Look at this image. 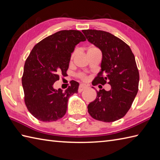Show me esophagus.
Masks as SVG:
<instances>
[{"instance_id":"34e87169","label":"esophagus","mask_w":160,"mask_h":160,"mask_svg":"<svg viewBox=\"0 0 160 160\" xmlns=\"http://www.w3.org/2000/svg\"><path fill=\"white\" fill-rule=\"evenodd\" d=\"M87 89V86L86 85V84H80V85L79 86V88H78V92L79 93H81L82 91H83L84 90H85Z\"/></svg>"}]
</instances>
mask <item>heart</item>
<instances>
[{"label":"heart","instance_id":"heart-1","mask_svg":"<svg viewBox=\"0 0 160 160\" xmlns=\"http://www.w3.org/2000/svg\"><path fill=\"white\" fill-rule=\"evenodd\" d=\"M94 49H97L95 48V47H91V48L89 49V50H94ZM89 50H88V51H89ZM74 54H75V53H73L72 54V56H71V58L73 57ZM78 76L80 78H81V79H82V80H87L88 79V78L85 76V75L83 74V73H78Z\"/></svg>","mask_w":160,"mask_h":160}]
</instances>
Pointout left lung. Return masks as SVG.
<instances>
[{
    "label": "left lung",
    "mask_w": 160,
    "mask_h": 160,
    "mask_svg": "<svg viewBox=\"0 0 160 160\" xmlns=\"http://www.w3.org/2000/svg\"><path fill=\"white\" fill-rule=\"evenodd\" d=\"M88 41L102 53L101 70L93 85L109 84L111 89L97 91L96 100L88 105L95 120L111 122L120 120L130 109L138 91L140 76L134 54L127 44L101 30H83Z\"/></svg>",
    "instance_id": "left-lung-1"
}]
</instances>
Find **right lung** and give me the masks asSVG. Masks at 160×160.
Listing matches in <instances>:
<instances>
[{"instance_id":"add662e5","label":"right lung","mask_w":160,"mask_h":160,"mask_svg":"<svg viewBox=\"0 0 160 160\" xmlns=\"http://www.w3.org/2000/svg\"><path fill=\"white\" fill-rule=\"evenodd\" d=\"M84 40L80 31L62 30L33 47L24 66L22 84L26 107L36 119L53 122L65 115L68 100L78 92L79 83L71 82L64 92L54 89L53 84L60 74L66 76L71 53L76 45Z\"/></svg>"}]
</instances>
